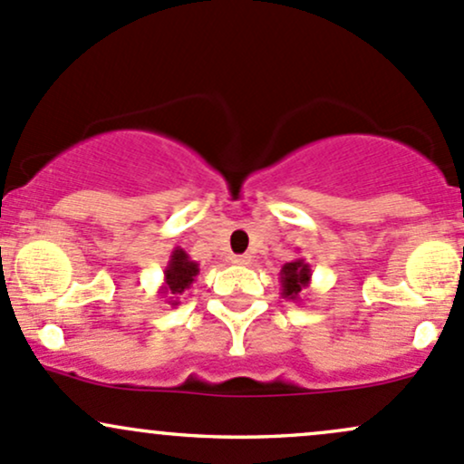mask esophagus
I'll return each instance as SVG.
<instances>
[{
    "mask_svg": "<svg viewBox=\"0 0 464 464\" xmlns=\"http://www.w3.org/2000/svg\"><path fill=\"white\" fill-rule=\"evenodd\" d=\"M231 262L240 264V266H246V264H251V257H248V256H233Z\"/></svg>",
    "mask_w": 464,
    "mask_h": 464,
    "instance_id": "34e87169",
    "label": "esophagus"
}]
</instances>
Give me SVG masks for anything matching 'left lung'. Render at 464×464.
Wrapping results in <instances>:
<instances>
[{
    "mask_svg": "<svg viewBox=\"0 0 464 464\" xmlns=\"http://www.w3.org/2000/svg\"><path fill=\"white\" fill-rule=\"evenodd\" d=\"M310 277H313V271H310V264L306 259L297 257L293 262H286L279 271V284H282V297L293 299V302H299L302 299V293L310 286Z\"/></svg>",
    "mask_w": 464,
    "mask_h": 464,
    "instance_id": "obj_1",
    "label": "left lung"
}]
</instances>
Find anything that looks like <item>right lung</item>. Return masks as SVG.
<instances>
[{"mask_svg":"<svg viewBox=\"0 0 464 464\" xmlns=\"http://www.w3.org/2000/svg\"><path fill=\"white\" fill-rule=\"evenodd\" d=\"M198 273H200L198 262H193L185 248L176 246L174 251H171L169 262H167L165 273H162L165 277H162V286L158 290V295L165 297V302L169 304L171 308L178 306V304H180V295L191 288Z\"/></svg>","mask_w":464,"mask_h":464,"instance_id":"add662e5","label":"right lung"}]
</instances>
